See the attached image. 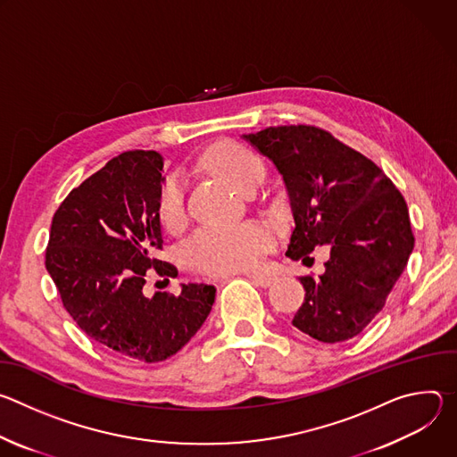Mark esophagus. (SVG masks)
Returning a JSON list of instances; mask_svg holds the SVG:
<instances>
[{
  "label": "esophagus",
  "mask_w": 457,
  "mask_h": 457,
  "mask_svg": "<svg viewBox=\"0 0 457 457\" xmlns=\"http://www.w3.org/2000/svg\"><path fill=\"white\" fill-rule=\"evenodd\" d=\"M245 277L253 282V284H256V286H260V287H270L271 284H273V275H270V273H260V271H254V273H245Z\"/></svg>",
  "instance_id": "obj_1"
}]
</instances>
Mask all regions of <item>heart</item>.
<instances>
[{
  "label": "heart",
  "mask_w": 457,
  "mask_h": 457,
  "mask_svg": "<svg viewBox=\"0 0 457 457\" xmlns=\"http://www.w3.org/2000/svg\"><path fill=\"white\" fill-rule=\"evenodd\" d=\"M204 166L224 177L238 191L245 193L264 179V162L251 150L224 143L217 145L203 159ZM159 219L170 231L186 222V186L180 177H171L159 195ZM273 245L268 226L245 222L231 228H206L186 244L187 262L208 275H228L251 270Z\"/></svg>",
  "instance_id": "b5f03b06"
}]
</instances>
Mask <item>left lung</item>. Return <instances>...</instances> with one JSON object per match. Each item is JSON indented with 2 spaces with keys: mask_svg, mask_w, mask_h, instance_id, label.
Returning <instances> with one entry per match:
<instances>
[{
  "mask_svg": "<svg viewBox=\"0 0 457 457\" xmlns=\"http://www.w3.org/2000/svg\"><path fill=\"white\" fill-rule=\"evenodd\" d=\"M284 177L295 229L286 254L302 262L329 244L325 273L305 289L293 325L323 344L358 337L383 309L414 249L400 189L370 159L311 124L244 136Z\"/></svg>",
  "mask_w": 457,
  "mask_h": 457,
  "instance_id": "1",
  "label": "left lung"
}]
</instances>
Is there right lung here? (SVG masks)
Instances as JSON below:
<instances>
[{"instance_id": "right-lung-1", "label": "right lung", "mask_w": 457, "mask_h": 457, "mask_svg": "<svg viewBox=\"0 0 457 457\" xmlns=\"http://www.w3.org/2000/svg\"><path fill=\"white\" fill-rule=\"evenodd\" d=\"M162 157L124 152L74 187L54 213L45 266L62 307L79 329L108 351L157 363L180 351L201 329L215 286L182 284L179 295L143 287L154 270L175 278L162 249L159 195Z\"/></svg>"}]
</instances>
